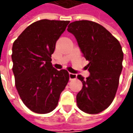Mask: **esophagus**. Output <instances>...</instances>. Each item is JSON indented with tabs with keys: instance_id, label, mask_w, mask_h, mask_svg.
<instances>
[{
	"instance_id": "34e87169",
	"label": "esophagus",
	"mask_w": 133,
	"mask_h": 133,
	"mask_svg": "<svg viewBox=\"0 0 133 133\" xmlns=\"http://www.w3.org/2000/svg\"><path fill=\"white\" fill-rule=\"evenodd\" d=\"M69 78L70 80L71 81V80H74L75 78H77V75L76 74H74V73H69Z\"/></svg>"
}]
</instances>
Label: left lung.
Wrapping results in <instances>:
<instances>
[{
    "label": "left lung",
    "instance_id": "left-lung-1",
    "mask_svg": "<svg viewBox=\"0 0 133 133\" xmlns=\"http://www.w3.org/2000/svg\"><path fill=\"white\" fill-rule=\"evenodd\" d=\"M68 31L74 35L83 57L89 63L85 68L90 76L83 83L76 100L80 110L88 114H98L108 108L117 92L123 70V52L119 41L106 28L90 21L70 23Z\"/></svg>",
    "mask_w": 133,
    "mask_h": 133
}]
</instances>
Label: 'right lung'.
Masks as SVG:
<instances>
[{"label":"right lung","instance_id":"obj_1","mask_svg":"<svg viewBox=\"0 0 133 133\" xmlns=\"http://www.w3.org/2000/svg\"><path fill=\"white\" fill-rule=\"evenodd\" d=\"M69 23L48 19L34 22L13 43L11 57L16 89L25 105L34 112L52 111L68 83V72L54 68L51 55Z\"/></svg>","mask_w":133,"mask_h":133}]
</instances>
